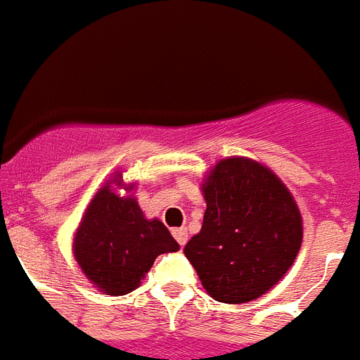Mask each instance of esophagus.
Segmentation results:
<instances>
[{
	"instance_id": "1",
	"label": "esophagus",
	"mask_w": 360,
	"mask_h": 360,
	"mask_svg": "<svg viewBox=\"0 0 360 360\" xmlns=\"http://www.w3.org/2000/svg\"><path fill=\"white\" fill-rule=\"evenodd\" d=\"M174 237L175 240L179 243V246H185L186 245V240H188V231H186V228H175L174 231Z\"/></svg>"
}]
</instances>
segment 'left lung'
I'll use <instances>...</instances> for the list:
<instances>
[{"instance_id": "left-lung-1", "label": "left lung", "mask_w": 360, "mask_h": 360, "mask_svg": "<svg viewBox=\"0 0 360 360\" xmlns=\"http://www.w3.org/2000/svg\"><path fill=\"white\" fill-rule=\"evenodd\" d=\"M203 198V226L185 256L217 301L257 299L288 273L301 248L302 220L290 191L262 164L226 158L209 175Z\"/></svg>"}]
</instances>
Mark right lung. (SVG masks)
<instances>
[{
  "instance_id": "obj_1",
  "label": "right lung",
  "mask_w": 360,
  "mask_h": 360,
  "mask_svg": "<svg viewBox=\"0 0 360 360\" xmlns=\"http://www.w3.org/2000/svg\"><path fill=\"white\" fill-rule=\"evenodd\" d=\"M179 245L160 220H147L132 198L108 185L93 198L75 240L82 271L108 295H124L140 285L157 256Z\"/></svg>"
}]
</instances>
